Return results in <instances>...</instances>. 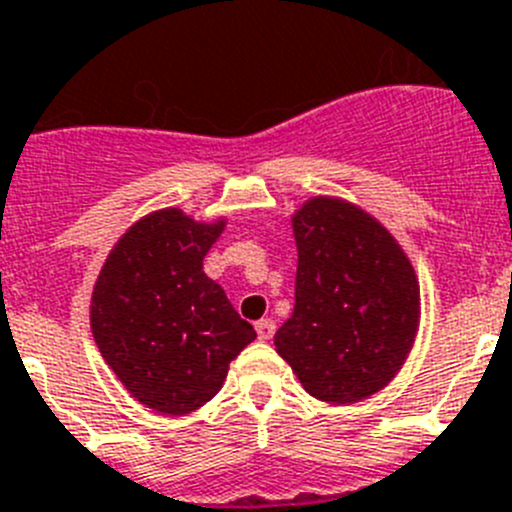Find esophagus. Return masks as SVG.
Returning <instances> with one entry per match:
<instances>
[{"label":"esophagus","instance_id":"34e87169","mask_svg":"<svg viewBox=\"0 0 512 512\" xmlns=\"http://www.w3.org/2000/svg\"><path fill=\"white\" fill-rule=\"evenodd\" d=\"M274 330H277V325H274V320H269V318H264L256 323V333H259L261 341H271V338H274Z\"/></svg>","mask_w":512,"mask_h":512}]
</instances>
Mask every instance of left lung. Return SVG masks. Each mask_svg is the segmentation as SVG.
<instances>
[{
	"mask_svg": "<svg viewBox=\"0 0 512 512\" xmlns=\"http://www.w3.org/2000/svg\"><path fill=\"white\" fill-rule=\"evenodd\" d=\"M295 312L274 343L312 397L348 405L374 395L408 359L420 289L408 256L372 215L312 197L292 217Z\"/></svg>",
	"mask_w": 512,
	"mask_h": 512,
	"instance_id": "left-lung-1",
	"label": "left lung"
}]
</instances>
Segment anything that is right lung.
I'll list each match as a JSON object with an SVG mask.
<instances>
[{
    "mask_svg": "<svg viewBox=\"0 0 512 512\" xmlns=\"http://www.w3.org/2000/svg\"><path fill=\"white\" fill-rule=\"evenodd\" d=\"M223 228L176 207L151 212L117 241L94 284V341L125 390L156 413L202 408L256 338L202 271Z\"/></svg>",
    "mask_w": 512,
    "mask_h": 512,
    "instance_id": "add662e5",
    "label": "right lung"
}]
</instances>
